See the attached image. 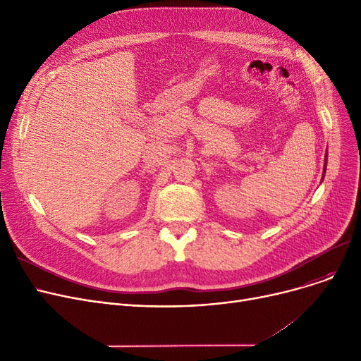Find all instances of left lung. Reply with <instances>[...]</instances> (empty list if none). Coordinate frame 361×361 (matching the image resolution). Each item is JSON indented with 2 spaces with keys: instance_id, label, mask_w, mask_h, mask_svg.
<instances>
[{
  "instance_id": "obj_1",
  "label": "left lung",
  "mask_w": 361,
  "mask_h": 361,
  "mask_svg": "<svg viewBox=\"0 0 361 361\" xmlns=\"http://www.w3.org/2000/svg\"><path fill=\"white\" fill-rule=\"evenodd\" d=\"M326 158H328V155H326ZM326 161H328V159H325V166H324V177H325V173H326ZM322 180H324V178H322Z\"/></svg>"
}]
</instances>
